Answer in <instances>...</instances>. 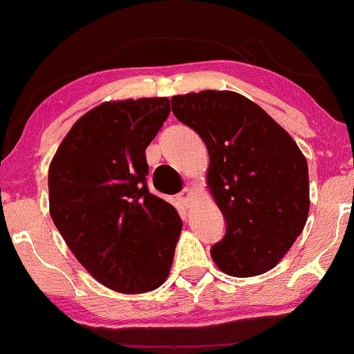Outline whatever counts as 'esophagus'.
<instances>
[{"label": "esophagus", "mask_w": 354, "mask_h": 354, "mask_svg": "<svg viewBox=\"0 0 354 354\" xmlns=\"http://www.w3.org/2000/svg\"><path fill=\"white\" fill-rule=\"evenodd\" d=\"M178 199H180V203L184 206L191 205V201H192V189L191 187H184V189H182V191L178 192Z\"/></svg>", "instance_id": "obj_1"}]
</instances>
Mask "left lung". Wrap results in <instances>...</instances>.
<instances>
[{
  "label": "left lung",
  "mask_w": 354,
  "mask_h": 354,
  "mask_svg": "<svg viewBox=\"0 0 354 354\" xmlns=\"http://www.w3.org/2000/svg\"><path fill=\"white\" fill-rule=\"evenodd\" d=\"M172 111L208 149V185L227 225L213 261L234 277L265 274L306 223V158L267 111L232 91L174 96Z\"/></svg>",
  "instance_id": "1"
}]
</instances>
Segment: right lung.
<instances>
[{
    "instance_id": "1",
    "label": "right lung",
    "mask_w": 354,
    "mask_h": 354,
    "mask_svg": "<svg viewBox=\"0 0 354 354\" xmlns=\"http://www.w3.org/2000/svg\"><path fill=\"white\" fill-rule=\"evenodd\" d=\"M169 113L167 97L100 104L73 124L50 167L55 225L84 268L124 295L163 284L182 229L146 182V148Z\"/></svg>"
}]
</instances>
